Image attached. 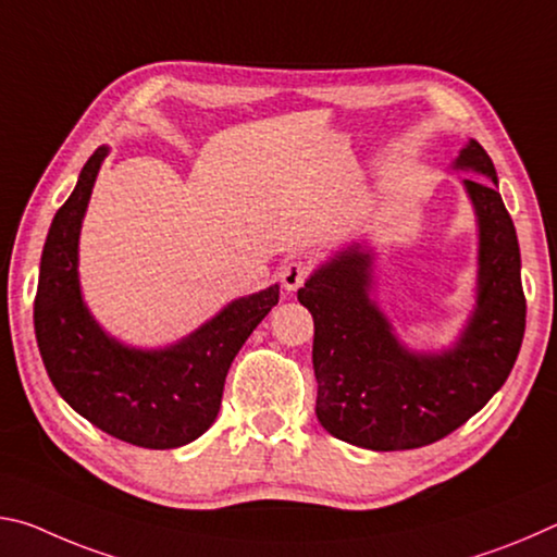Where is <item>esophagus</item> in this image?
<instances>
[{
    "mask_svg": "<svg viewBox=\"0 0 557 557\" xmlns=\"http://www.w3.org/2000/svg\"><path fill=\"white\" fill-rule=\"evenodd\" d=\"M307 277H309V265L301 260H289L280 268V282L287 292H295L297 287L305 285Z\"/></svg>",
    "mask_w": 557,
    "mask_h": 557,
    "instance_id": "1",
    "label": "esophagus"
}]
</instances>
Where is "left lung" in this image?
Wrapping results in <instances>:
<instances>
[{
    "label": "left lung",
    "mask_w": 557,
    "mask_h": 557,
    "mask_svg": "<svg viewBox=\"0 0 557 557\" xmlns=\"http://www.w3.org/2000/svg\"><path fill=\"white\" fill-rule=\"evenodd\" d=\"M455 169L479 176L461 182L476 215L479 270L474 309L449 348L412 351L400 342L371 297L375 256L361 243L319 265L297 292L314 319L317 418L348 445L398 451L447 437L492 400L521 351V250L494 162L469 139Z\"/></svg>",
    "instance_id": "1"
}]
</instances>
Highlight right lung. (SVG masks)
Segmentation results:
<instances>
[{
    "mask_svg": "<svg viewBox=\"0 0 557 557\" xmlns=\"http://www.w3.org/2000/svg\"><path fill=\"white\" fill-rule=\"evenodd\" d=\"M102 145L46 235L34 299L36 344L46 373L71 408L129 445L174 449L201 437L221 410L235 354L280 299V285L233 299L196 332L164 348H137L102 329L83 301L78 240Z\"/></svg>",
    "mask_w": 557,
    "mask_h": 557,
    "instance_id": "right-lung-1",
    "label": "right lung"
}]
</instances>
